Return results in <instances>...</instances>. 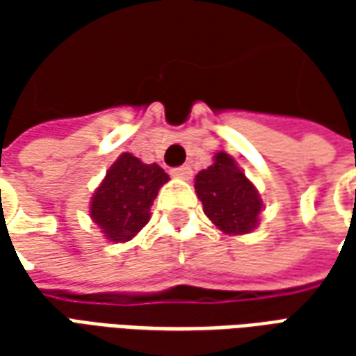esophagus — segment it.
Instances as JSON below:
<instances>
[{
	"instance_id": "34e87169",
	"label": "esophagus",
	"mask_w": 356,
	"mask_h": 356,
	"mask_svg": "<svg viewBox=\"0 0 356 356\" xmlns=\"http://www.w3.org/2000/svg\"><path fill=\"white\" fill-rule=\"evenodd\" d=\"M171 175L177 179H191V175H193V170H191V165H181V168L171 170Z\"/></svg>"
}]
</instances>
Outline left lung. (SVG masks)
I'll return each instance as SVG.
<instances>
[{"mask_svg":"<svg viewBox=\"0 0 356 356\" xmlns=\"http://www.w3.org/2000/svg\"><path fill=\"white\" fill-rule=\"evenodd\" d=\"M194 188L204 213L227 234H246L259 221L263 202L250 179L227 152H217L216 162L196 175Z\"/></svg>","mask_w":356,"mask_h":356,"instance_id":"left-lung-1","label":"left lung"}]
</instances>
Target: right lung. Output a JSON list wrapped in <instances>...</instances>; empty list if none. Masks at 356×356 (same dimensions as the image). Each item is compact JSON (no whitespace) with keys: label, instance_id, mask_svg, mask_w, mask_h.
<instances>
[{"label":"right lung","instance_id":"right-lung-1","mask_svg":"<svg viewBox=\"0 0 356 356\" xmlns=\"http://www.w3.org/2000/svg\"><path fill=\"white\" fill-rule=\"evenodd\" d=\"M168 179L158 163L124 152L95 191L89 216L110 242H127L148 223L150 206Z\"/></svg>","mask_w":356,"mask_h":356}]
</instances>
